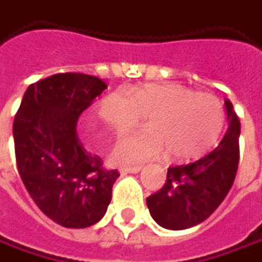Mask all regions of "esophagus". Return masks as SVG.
<instances>
[{
  "instance_id": "1",
  "label": "esophagus",
  "mask_w": 262,
  "mask_h": 262,
  "mask_svg": "<svg viewBox=\"0 0 262 262\" xmlns=\"http://www.w3.org/2000/svg\"><path fill=\"white\" fill-rule=\"evenodd\" d=\"M142 170V167L141 165H133V167H121L120 168V173L121 174H129V173H139Z\"/></svg>"
}]
</instances>
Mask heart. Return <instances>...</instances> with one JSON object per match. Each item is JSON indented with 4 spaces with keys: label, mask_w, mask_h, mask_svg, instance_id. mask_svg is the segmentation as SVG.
<instances>
[{
    "label": "heart",
    "mask_w": 262,
    "mask_h": 262,
    "mask_svg": "<svg viewBox=\"0 0 262 262\" xmlns=\"http://www.w3.org/2000/svg\"><path fill=\"white\" fill-rule=\"evenodd\" d=\"M98 116L121 138L145 117L148 127L123 139L113 151L120 164H135L167 152L173 161L208 154L220 141L226 108L214 94H196L179 83H146L110 92L98 102Z\"/></svg>",
    "instance_id": "obj_1"
}]
</instances>
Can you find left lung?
Returning <instances> with one entry per match:
<instances>
[{"label":"left lung","mask_w":262,"mask_h":262,"mask_svg":"<svg viewBox=\"0 0 262 262\" xmlns=\"http://www.w3.org/2000/svg\"><path fill=\"white\" fill-rule=\"evenodd\" d=\"M229 129L220 145L192 164L168 167L164 186L146 198L161 227L183 230L205 222L232 188L239 164L241 121L226 99Z\"/></svg>","instance_id":"8db88e82"}]
</instances>
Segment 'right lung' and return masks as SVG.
<instances>
[{
	"instance_id": "add662e5",
	"label": "right lung",
	"mask_w": 262,
	"mask_h": 262,
	"mask_svg": "<svg viewBox=\"0 0 262 262\" xmlns=\"http://www.w3.org/2000/svg\"><path fill=\"white\" fill-rule=\"evenodd\" d=\"M107 88L97 76L58 73L32 83L14 116L18 173L52 222L69 229L98 223L111 202L119 170L104 167L77 136V120Z\"/></svg>"
}]
</instances>
